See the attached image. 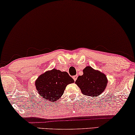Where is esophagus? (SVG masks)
I'll return each instance as SVG.
<instances>
[{
  "mask_svg": "<svg viewBox=\"0 0 135 135\" xmlns=\"http://www.w3.org/2000/svg\"><path fill=\"white\" fill-rule=\"evenodd\" d=\"M73 78L74 81H76V79H77V78H78V76L77 75H74V76H73Z\"/></svg>",
  "mask_w": 135,
  "mask_h": 135,
  "instance_id": "34e87169",
  "label": "esophagus"
}]
</instances>
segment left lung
Masks as SVG:
<instances>
[{
  "label": "left lung",
  "instance_id": "8db88e82",
  "mask_svg": "<svg viewBox=\"0 0 135 135\" xmlns=\"http://www.w3.org/2000/svg\"><path fill=\"white\" fill-rule=\"evenodd\" d=\"M75 83L84 95L97 97L105 90L108 79L104 73L87 66L83 70V74L78 76Z\"/></svg>",
  "mask_w": 135,
  "mask_h": 135
}]
</instances>
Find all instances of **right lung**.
Returning <instances> with one entry per match:
<instances>
[{
  "label": "right lung",
  "instance_id": "obj_1",
  "mask_svg": "<svg viewBox=\"0 0 135 135\" xmlns=\"http://www.w3.org/2000/svg\"><path fill=\"white\" fill-rule=\"evenodd\" d=\"M74 82L67 72L53 68L41 74L36 80L35 86L44 100L55 102L62 96L68 84Z\"/></svg>",
  "mask_w": 135,
  "mask_h": 135
}]
</instances>
